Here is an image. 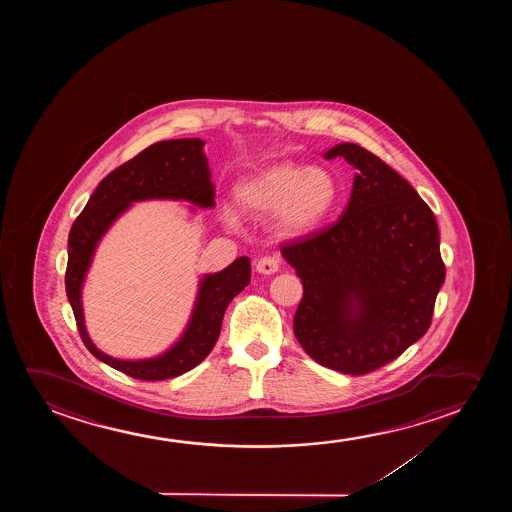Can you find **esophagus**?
Returning <instances> with one entry per match:
<instances>
[{
    "mask_svg": "<svg viewBox=\"0 0 512 512\" xmlns=\"http://www.w3.org/2000/svg\"><path fill=\"white\" fill-rule=\"evenodd\" d=\"M255 269H257L260 274L278 273V271H280V257H271V255L262 257V259L257 260Z\"/></svg>",
    "mask_w": 512,
    "mask_h": 512,
    "instance_id": "1",
    "label": "esophagus"
}]
</instances>
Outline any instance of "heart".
<instances>
[{
    "mask_svg": "<svg viewBox=\"0 0 512 512\" xmlns=\"http://www.w3.org/2000/svg\"><path fill=\"white\" fill-rule=\"evenodd\" d=\"M336 178L320 166H302L280 161L243 176L234 187L239 210L248 215L273 211L274 231L285 238L302 236L316 229L337 203ZM225 222L236 227L238 217L225 210Z\"/></svg>",
    "mask_w": 512,
    "mask_h": 512,
    "instance_id": "b5f03b06",
    "label": "heart"
}]
</instances>
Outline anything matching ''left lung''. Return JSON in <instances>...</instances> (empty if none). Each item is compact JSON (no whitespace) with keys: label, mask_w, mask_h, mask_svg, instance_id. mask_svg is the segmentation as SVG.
<instances>
[{"label":"left lung","mask_w":512,"mask_h":512,"mask_svg":"<svg viewBox=\"0 0 512 512\" xmlns=\"http://www.w3.org/2000/svg\"><path fill=\"white\" fill-rule=\"evenodd\" d=\"M325 159L355 168L336 224L281 248L304 295L294 334L309 357L360 376L423 337L444 283L439 227L418 192L369 150L339 143Z\"/></svg>","instance_id":"1"}]
</instances>
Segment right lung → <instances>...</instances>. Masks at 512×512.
<instances>
[{
  "mask_svg": "<svg viewBox=\"0 0 512 512\" xmlns=\"http://www.w3.org/2000/svg\"><path fill=\"white\" fill-rule=\"evenodd\" d=\"M154 199L185 201L190 211L215 206V185L211 183L203 140L159 141L106 176L71 225L64 278L66 295L87 350L113 369L143 381L176 378L201 364L217 343L229 302L250 283L248 257H238L218 273L203 274L185 329L168 350L155 357L124 360L99 350L85 327L82 304V288L94 253L106 232L134 203Z\"/></svg>",
  "mask_w": 512,
  "mask_h": 512,
  "instance_id": "obj_1",
  "label": "right lung"
}]
</instances>
